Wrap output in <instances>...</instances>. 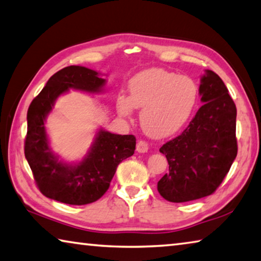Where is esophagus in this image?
Wrapping results in <instances>:
<instances>
[{"instance_id":"esophagus-1","label":"esophagus","mask_w":261,"mask_h":261,"mask_svg":"<svg viewBox=\"0 0 261 261\" xmlns=\"http://www.w3.org/2000/svg\"><path fill=\"white\" fill-rule=\"evenodd\" d=\"M136 151L141 152V153H144L148 151V143L145 142V141H139L138 144H136Z\"/></svg>"}]
</instances>
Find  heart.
<instances>
[{
  "instance_id": "b5f03b06",
  "label": "heart",
  "mask_w": 261,
  "mask_h": 261,
  "mask_svg": "<svg viewBox=\"0 0 261 261\" xmlns=\"http://www.w3.org/2000/svg\"><path fill=\"white\" fill-rule=\"evenodd\" d=\"M129 97L120 96L117 109L129 116L133 108L142 109L140 121L152 138H167L179 132L197 103L198 88L190 77L161 68L140 72L128 85Z\"/></svg>"
}]
</instances>
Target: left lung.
Segmentation results:
<instances>
[{"label": "left lung", "instance_id": "left-lung-1", "mask_svg": "<svg viewBox=\"0 0 261 261\" xmlns=\"http://www.w3.org/2000/svg\"><path fill=\"white\" fill-rule=\"evenodd\" d=\"M199 95L203 105L188 127L159 149L167 158L168 171L157 189L168 202H190L213 194L236 158V107L226 85L206 70Z\"/></svg>", "mask_w": 261, "mask_h": 261}]
</instances>
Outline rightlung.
<instances>
[{"mask_svg":"<svg viewBox=\"0 0 261 261\" xmlns=\"http://www.w3.org/2000/svg\"><path fill=\"white\" fill-rule=\"evenodd\" d=\"M105 82L90 68L67 66L55 73L32 100L27 111L25 157L45 197L70 205L94 203L107 193L119 164L134 154V135L112 134L102 128L79 163L59 161L50 148L44 122L56 99L70 89L100 93Z\"/></svg>","mask_w":261,"mask_h":261,"instance_id":"right-lung-1","label":"right lung"}]
</instances>
